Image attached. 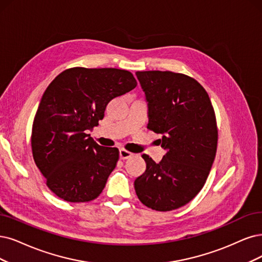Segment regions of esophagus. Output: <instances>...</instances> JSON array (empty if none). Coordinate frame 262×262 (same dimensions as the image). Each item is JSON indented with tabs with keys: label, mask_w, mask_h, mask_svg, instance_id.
<instances>
[{
	"label": "esophagus",
	"mask_w": 262,
	"mask_h": 262,
	"mask_svg": "<svg viewBox=\"0 0 262 262\" xmlns=\"http://www.w3.org/2000/svg\"><path fill=\"white\" fill-rule=\"evenodd\" d=\"M132 156H133V153L129 152V151H127V150H125V149H121V150H120V158H121L122 160L128 159V158H130Z\"/></svg>",
	"instance_id": "obj_1"
}]
</instances>
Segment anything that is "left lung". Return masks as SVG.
<instances>
[{"mask_svg": "<svg viewBox=\"0 0 262 262\" xmlns=\"http://www.w3.org/2000/svg\"><path fill=\"white\" fill-rule=\"evenodd\" d=\"M148 102V128L166 150L160 163L142 154L147 169L135 180L140 202L158 211L177 209L196 196L214 163L218 129L207 92L171 71H137Z\"/></svg>", "mask_w": 262, "mask_h": 262, "instance_id": "8db88e82", "label": "left lung"}]
</instances>
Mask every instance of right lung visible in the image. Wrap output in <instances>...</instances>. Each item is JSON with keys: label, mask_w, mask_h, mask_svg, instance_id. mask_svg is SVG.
Wrapping results in <instances>:
<instances>
[{"label": "right lung", "mask_w": 262, "mask_h": 262, "mask_svg": "<svg viewBox=\"0 0 262 262\" xmlns=\"http://www.w3.org/2000/svg\"><path fill=\"white\" fill-rule=\"evenodd\" d=\"M136 86L129 71L82 67L62 71L48 85L34 116L31 147L58 198L84 203L99 196L120 152L99 146L87 133L103 119L106 104Z\"/></svg>", "instance_id": "obj_1"}]
</instances>
